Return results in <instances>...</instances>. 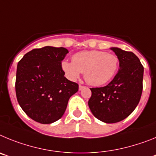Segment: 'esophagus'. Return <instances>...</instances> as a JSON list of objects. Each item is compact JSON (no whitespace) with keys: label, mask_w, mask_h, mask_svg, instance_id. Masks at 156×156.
Instances as JSON below:
<instances>
[{"label":"esophagus","mask_w":156,"mask_h":156,"mask_svg":"<svg viewBox=\"0 0 156 156\" xmlns=\"http://www.w3.org/2000/svg\"><path fill=\"white\" fill-rule=\"evenodd\" d=\"M83 88H85V87H84V86H83V85H80V86H79V90H83Z\"/></svg>","instance_id":"34e87169"}]
</instances>
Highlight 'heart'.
<instances>
[{
  "label": "heart",
  "instance_id": "1",
  "mask_svg": "<svg viewBox=\"0 0 156 156\" xmlns=\"http://www.w3.org/2000/svg\"><path fill=\"white\" fill-rule=\"evenodd\" d=\"M72 61H63L62 69L70 80L77 79L81 73L87 82L93 86L106 83L115 76L119 67L115 55L102 51H83L75 54Z\"/></svg>",
  "mask_w": 156,
  "mask_h": 156
}]
</instances>
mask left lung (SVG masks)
Wrapping results in <instances>:
<instances>
[{"instance_id": "obj_1", "label": "left lung", "mask_w": 156, "mask_h": 156, "mask_svg": "<svg viewBox=\"0 0 156 156\" xmlns=\"http://www.w3.org/2000/svg\"><path fill=\"white\" fill-rule=\"evenodd\" d=\"M110 49L119 58V71L108 85L90 88L88 101L93 115L106 123L123 120L133 112L141 97L144 74V67L133 52Z\"/></svg>"}]
</instances>
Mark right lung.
I'll use <instances>...</instances> for the list:
<instances>
[{"instance_id":"add662e5","label":"right lung","mask_w":156,"mask_h":156,"mask_svg":"<svg viewBox=\"0 0 156 156\" xmlns=\"http://www.w3.org/2000/svg\"><path fill=\"white\" fill-rule=\"evenodd\" d=\"M69 53L64 48H36L23 56L17 66L16 92L25 113L43 124L58 120L69 99L79 85L64 76L62 61Z\"/></svg>"}]
</instances>
